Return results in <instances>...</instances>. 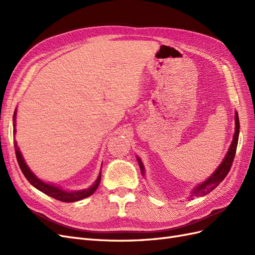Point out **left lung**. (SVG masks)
<instances>
[{"label": "left lung", "mask_w": 255, "mask_h": 255, "mask_svg": "<svg viewBox=\"0 0 255 255\" xmlns=\"http://www.w3.org/2000/svg\"><path fill=\"white\" fill-rule=\"evenodd\" d=\"M238 136H239V119H238V114L236 112L235 113V133L233 136L232 143H231V145H230L226 157L223 158L222 163L219 165L217 170H215V172L210 177H208L206 181L202 182L201 184H199L198 186H196L190 191V195H189L190 198L206 196L207 194H210L212 190H214L216 187H217L223 180H225V177L228 175L231 167H232L233 159L235 157L236 148H237V143H238ZM137 161H138V164H139L140 171L143 176L144 175V167L141 163L140 158L138 156H137Z\"/></svg>", "instance_id": "1"}]
</instances>
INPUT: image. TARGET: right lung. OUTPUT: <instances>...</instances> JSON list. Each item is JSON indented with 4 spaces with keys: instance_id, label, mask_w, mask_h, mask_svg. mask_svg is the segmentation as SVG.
Segmentation results:
<instances>
[{
    "instance_id": "obj_1",
    "label": "right lung",
    "mask_w": 255,
    "mask_h": 255,
    "mask_svg": "<svg viewBox=\"0 0 255 255\" xmlns=\"http://www.w3.org/2000/svg\"><path fill=\"white\" fill-rule=\"evenodd\" d=\"M16 114H17V112L14 111V114H13V127H14L13 134L14 135H16V123H14V122H16ZM13 145H14V151H16V156H17L18 164L20 166L22 173L24 174V176L26 177V180L38 190L42 191L43 194L48 195V196H50L54 199L59 200V201L75 202V201H79V200L87 198V197H89V196L94 194V192L97 190V188L99 187L100 182H101V172H100L97 181L95 182V184L92 185L91 187H89L87 189L78 190V191H67V190L61 189L60 187L55 186V185L44 183L40 179H38V177L32 171H30V169L26 165L25 160L23 159V156H22V154L19 150V146H18L16 140L13 141Z\"/></svg>"
}]
</instances>
